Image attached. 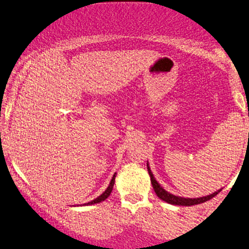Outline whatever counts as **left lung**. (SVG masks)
Instances as JSON below:
<instances>
[{
  "mask_svg": "<svg viewBox=\"0 0 249 249\" xmlns=\"http://www.w3.org/2000/svg\"><path fill=\"white\" fill-rule=\"evenodd\" d=\"M147 169H148V174H149V177H150V181H152L153 188H154V191H155L156 195L160 197V199L165 201V202H168L170 204H175V206H186V207L194 206V204L203 203V202H206V201L213 199V196H216V195L218 194L219 192H221V190H218V191H216L215 193L207 195V196H201V197L178 196V195H174V194L169 193L168 191H165L164 188H163L161 185L157 182L156 178L154 177L152 170H150V166H149V164H148V163H147Z\"/></svg>",
  "mask_w": 249,
  "mask_h": 249,
  "instance_id": "1",
  "label": "left lung"
}]
</instances>
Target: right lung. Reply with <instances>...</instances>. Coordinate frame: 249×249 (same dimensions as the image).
<instances>
[{
  "mask_svg": "<svg viewBox=\"0 0 249 249\" xmlns=\"http://www.w3.org/2000/svg\"><path fill=\"white\" fill-rule=\"evenodd\" d=\"M116 172L114 174V176H112V178H111V181H110V184H109V186L107 187V190L103 192V193L101 194V195H99V196L96 197V199H94V200H92V201H89V202H87V203H84L83 206H90V204H95V203H100V202H102V201H105L107 197H109V195L111 194V192H112V188H114V184H115V178H116Z\"/></svg>",
  "mask_w": 249,
  "mask_h": 249,
  "instance_id": "right-lung-1",
  "label": "right lung"
}]
</instances>
